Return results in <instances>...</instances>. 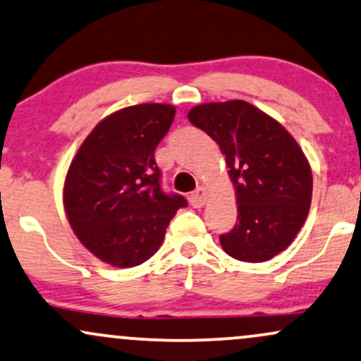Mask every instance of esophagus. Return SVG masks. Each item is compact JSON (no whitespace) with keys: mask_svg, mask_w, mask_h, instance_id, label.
<instances>
[{"mask_svg":"<svg viewBox=\"0 0 361 361\" xmlns=\"http://www.w3.org/2000/svg\"><path fill=\"white\" fill-rule=\"evenodd\" d=\"M206 201H207V190H206V188H197L196 189V192L192 194V196H190V204H192V207H202L206 204Z\"/></svg>","mask_w":361,"mask_h":361,"instance_id":"1","label":"esophagus"}]
</instances>
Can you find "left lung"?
<instances>
[{"instance_id":"left-lung-1","label":"left lung","mask_w":361,"mask_h":361,"mask_svg":"<svg viewBox=\"0 0 361 361\" xmlns=\"http://www.w3.org/2000/svg\"><path fill=\"white\" fill-rule=\"evenodd\" d=\"M188 118L218 143L235 188L238 223L219 236L223 250L253 264L279 255L311 207L312 172L302 148L281 123L247 101L197 104Z\"/></svg>"}]
</instances>
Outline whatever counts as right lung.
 Listing matches in <instances>:
<instances>
[{"label":"right lung","instance_id":"add662e5","mask_svg":"<svg viewBox=\"0 0 361 361\" xmlns=\"http://www.w3.org/2000/svg\"><path fill=\"white\" fill-rule=\"evenodd\" d=\"M172 104L145 103L101 120L74 155L63 182V209L80 243L104 264L130 269L162 245L179 194L160 189L155 148L171 128Z\"/></svg>","mask_w":361,"mask_h":361}]
</instances>
